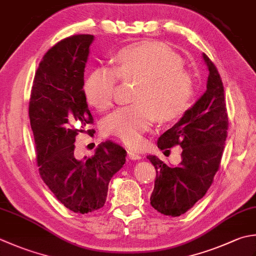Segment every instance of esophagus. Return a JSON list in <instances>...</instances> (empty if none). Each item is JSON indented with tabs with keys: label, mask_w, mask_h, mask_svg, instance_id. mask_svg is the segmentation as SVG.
Returning <instances> with one entry per match:
<instances>
[{
	"label": "esophagus",
	"mask_w": 256,
	"mask_h": 256,
	"mask_svg": "<svg viewBox=\"0 0 256 256\" xmlns=\"http://www.w3.org/2000/svg\"><path fill=\"white\" fill-rule=\"evenodd\" d=\"M128 158L130 160H140V158H141V155H140L136 152L131 151V150H128Z\"/></svg>",
	"instance_id": "1"
}]
</instances>
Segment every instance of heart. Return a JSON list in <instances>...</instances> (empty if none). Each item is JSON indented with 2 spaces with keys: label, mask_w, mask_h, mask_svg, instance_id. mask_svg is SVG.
<instances>
[{
  "label": "heart",
  "mask_w": 256,
  "mask_h": 256,
  "mask_svg": "<svg viewBox=\"0 0 256 256\" xmlns=\"http://www.w3.org/2000/svg\"><path fill=\"white\" fill-rule=\"evenodd\" d=\"M118 74L140 78L134 100L136 103L118 108L103 121V131L128 146L142 142L143 134L155 118L171 121L190 106L193 80L183 68V60L166 44L155 41L134 43L118 54V66L94 68L83 84L90 105L106 110L114 100Z\"/></svg>",
  "instance_id": "obj_1"
}]
</instances>
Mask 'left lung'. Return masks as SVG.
<instances>
[{"instance_id": "obj_1", "label": "left lung", "mask_w": 256, "mask_h": 256, "mask_svg": "<svg viewBox=\"0 0 256 256\" xmlns=\"http://www.w3.org/2000/svg\"><path fill=\"white\" fill-rule=\"evenodd\" d=\"M203 58L208 70L206 91L158 140V148L168 152L180 145L182 162L168 166L155 155H148L156 170L150 201L158 212L168 216L188 212L208 192L218 171L228 138V118L222 80L206 54L203 53Z\"/></svg>"}]
</instances>
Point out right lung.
Listing matches in <instances>:
<instances>
[{
  "instance_id": "add662e5",
  "label": "right lung",
  "mask_w": 256,
  "mask_h": 256,
  "mask_svg": "<svg viewBox=\"0 0 256 256\" xmlns=\"http://www.w3.org/2000/svg\"><path fill=\"white\" fill-rule=\"evenodd\" d=\"M93 35L62 40L45 53L35 73L28 116L38 172L60 202L74 213H92L104 206L108 183L126 161V151L105 141L94 155L75 158L78 132L93 123L83 93L84 68Z\"/></svg>"
}]
</instances>
